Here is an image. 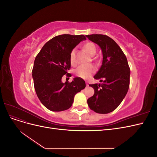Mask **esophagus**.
Wrapping results in <instances>:
<instances>
[{
  "mask_svg": "<svg viewBox=\"0 0 157 157\" xmlns=\"http://www.w3.org/2000/svg\"><path fill=\"white\" fill-rule=\"evenodd\" d=\"M86 86H88V84L87 82H86Z\"/></svg>",
  "mask_w": 157,
  "mask_h": 157,
  "instance_id": "obj_1",
  "label": "esophagus"
}]
</instances>
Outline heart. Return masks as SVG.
<instances>
[{
	"label": "heart",
	"instance_id": "b5f03b06",
	"mask_svg": "<svg viewBox=\"0 0 157 157\" xmlns=\"http://www.w3.org/2000/svg\"><path fill=\"white\" fill-rule=\"evenodd\" d=\"M84 48L90 56H94L96 52V47L92 42H87L84 44ZM75 53L76 49H73L70 54V62L72 65L76 63ZM95 71H96V69L92 64L81 65L76 69L75 74L80 78L86 79L95 72Z\"/></svg>",
	"mask_w": 157,
	"mask_h": 157
}]
</instances>
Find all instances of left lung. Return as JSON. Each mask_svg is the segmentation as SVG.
<instances>
[{"label":"left lung","instance_id":"8db88e82","mask_svg":"<svg viewBox=\"0 0 157 157\" xmlns=\"http://www.w3.org/2000/svg\"><path fill=\"white\" fill-rule=\"evenodd\" d=\"M101 50L102 65L94 78L100 84H89L94 90L88 99L90 109L97 113L107 114L115 110L125 98L130 85V69L126 57L115 40L107 35H86Z\"/></svg>","mask_w":157,"mask_h":157}]
</instances>
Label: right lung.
Wrapping results in <instances>:
<instances>
[{"mask_svg":"<svg viewBox=\"0 0 157 157\" xmlns=\"http://www.w3.org/2000/svg\"><path fill=\"white\" fill-rule=\"evenodd\" d=\"M84 40L83 35L56 36L46 42L35 58L32 71L35 92L50 111L67 110L72 105L75 94L86 87L80 77L74 78L71 82L61 81L71 67V51Z\"/></svg>","mask_w":157,"mask_h":157,"instance_id":"right-lung-1","label":"right lung"}]
</instances>
